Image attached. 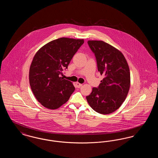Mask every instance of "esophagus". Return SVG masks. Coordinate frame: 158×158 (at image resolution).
Masks as SVG:
<instances>
[{
	"label": "esophagus",
	"instance_id": "1",
	"mask_svg": "<svg viewBox=\"0 0 158 158\" xmlns=\"http://www.w3.org/2000/svg\"><path fill=\"white\" fill-rule=\"evenodd\" d=\"M76 87H77V88H81V87L82 86V84H81V83H80L77 82L76 83Z\"/></svg>",
	"mask_w": 158,
	"mask_h": 158
}]
</instances>
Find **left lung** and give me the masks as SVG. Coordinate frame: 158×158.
Segmentation results:
<instances>
[{
	"label": "left lung",
	"instance_id": "left-lung-1",
	"mask_svg": "<svg viewBox=\"0 0 158 158\" xmlns=\"http://www.w3.org/2000/svg\"><path fill=\"white\" fill-rule=\"evenodd\" d=\"M88 44L95 54L98 72L104 77L86 99L96 112L111 114L120 107L130 89L127 62L121 52L105 42L88 41Z\"/></svg>",
	"mask_w": 158,
	"mask_h": 158
}]
</instances>
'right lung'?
<instances>
[{
	"instance_id": "obj_1",
	"label": "right lung",
	"mask_w": 158,
	"mask_h": 158,
	"mask_svg": "<svg viewBox=\"0 0 158 158\" xmlns=\"http://www.w3.org/2000/svg\"><path fill=\"white\" fill-rule=\"evenodd\" d=\"M83 43V39L60 38L46 44L34 56L30 69V84L34 96L45 108H59L74 92L72 83L61 76Z\"/></svg>"
}]
</instances>
